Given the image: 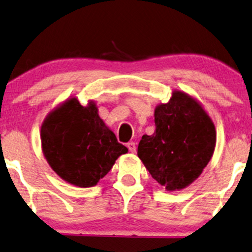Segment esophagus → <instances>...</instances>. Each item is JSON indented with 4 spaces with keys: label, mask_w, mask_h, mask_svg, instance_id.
Wrapping results in <instances>:
<instances>
[{
    "label": "esophagus",
    "mask_w": 252,
    "mask_h": 252,
    "mask_svg": "<svg viewBox=\"0 0 252 252\" xmlns=\"http://www.w3.org/2000/svg\"><path fill=\"white\" fill-rule=\"evenodd\" d=\"M126 147H128L129 151L131 153H136V144L133 142H130V143L126 144Z\"/></svg>",
    "instance_id": "34e87169"
}]
</instances>
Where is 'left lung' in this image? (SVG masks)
Returning <instances> with one entry per match:
<instances>
[{
  "instance_id": "obj_1",
  "label": "left lung",
  "mask_w": 252,
  "mask_h": 252,
  "mask_svg": "<svg viewBox=\"0 0 252 252\" xmlns=\"http://www.w3.org/2000/svg\"><path fill=\"white\" fill-rule=\"evenodd\" d=\"M154 123L156 131L142 137L137 154L158 183L169 191L183 189L212 158L214 124L196 100L180 91L157 107Z\"/></svg>"
}]
</instances>
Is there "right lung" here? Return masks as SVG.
Here are the masks:
<instances>
[{"label": "right lung", "instance_id": "add662e5", "mask_svg": "<svg viewBox=\"0 0 252 252\" xmlns=\"http://www.w3.org/2000/svg\"><path fill=\"white\" fill-rule=\"evenodd\" d=\"M41 145L54 172L73 186H95L128 149L117 142L93 102L65 101L43 121Z\"/></svg>", "mask_w": 252, "mask_h": 252}]
</instances>
